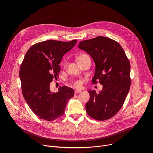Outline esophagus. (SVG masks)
<instances>
[{
  "label": "esophagus",
  "instance_id": "1",
  "mask_svg": "<svg viewBox=\"0 0 153 153\" xmlns=\"http://www.w3.org/2000/svg\"><path fill=\"white\" fill-rule=\"evenodd\" d=\"M82 91H80V90H75L74 91V94H78V93H81Z\"/></svg>",
  "mask_w": 153,
  "mask_h": 153
}]
</instances>
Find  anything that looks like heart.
Segmentation results:
<instances>
[{"instance_id":"b5f03b06","label":"heart","mask_w":153,"mask_h":153,"mask_svg":"<svg viewBox=\"0 0 153 153\" xmlns=\"http://www.w3.org/2000/svg\"><path fill=\"white\" fill-rule=\"evenodd\" d=\"M86 54H82V55H80L79 56H78V57H77V59H78L79 58H80V57H82V56H86ZM73 85L76 87V88H80V87H82V82L81 80H77L74 81L73 83Z\"/></svg>"}]
</instances>
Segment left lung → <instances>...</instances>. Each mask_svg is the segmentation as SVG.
Returning <instances> with one entry per match:
<instances>
[{
  "mask_svg": "<svg viewBox=\"0 0 153 153\" xmlns=\"http://www.w3.org/2000/svg\"><path fill=\"white\" fill-rule=\"evenodd\" d=\"M79 48L88 53L96 64L92 83L103 85L99 93L89 90L86 113L97 120L116 115L126 99L131 85L130 63L119 43L108 37L98 36L79 42Z\"/></svg>",
  "mask_w": 153,
  "mask_h": 153,
  "instance_id": "obj_1",
  "label": "left lung"
}]
</instances>
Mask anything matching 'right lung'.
<instances>
[{"mask_svg": "<svg viewBox=\"0 0 153 153\" xmlns=\"http://www.w3.org/2000/svg\"><path fill=\"white\" fill-rule=\"evenodd\" d=\"M76 42L74 39L37 43L28 50L20 65L23 96L31 111L42 119L53 121L61 117L67 102L74 95L73 89L67 86H60L58 92L52 93L50 85L59 76L62 57Z\"/></svg>", "mask_w": 153, "mask_h": 153, "instance_id": "add662e5", "label": "right lung"}]
</instances>
